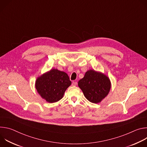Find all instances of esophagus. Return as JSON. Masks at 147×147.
I'll return each mask as SVG.
<instances>
[{
	"instance_id": "esophagus-1",
	"label": "esophagus",
	"mask_w": 147,
	"mask_h": 147,
	"mask_svg": "<svg viewBox=\"0 0 147 147\" xmlns=\"http://www.w3.org/2000/svg\"><path fill=\"white\" fill-rule=\"evenodd\" d=\"M77 82L76 81H73L72 82V86H77Z\"/></svg>"
}]
</instances>
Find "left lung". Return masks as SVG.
Segmentation results:
<instances>
[{
  "label": "left lung",
  "mask_w": 147,
  "mask_h": 147,
  "mask_svg": "<svg viewBox=\"0 0 147 147\" xmlns=\"http://www.w3.org/2000/svg\"><path fill=\"white\" fill-rule=\"evenodd\" d=\"M78 86L90 102L98 103L108 95L111 82L105 74L91 69L79 80Z\"/></svg>",
  "instance_id": "obj_1"
}]
</instances>
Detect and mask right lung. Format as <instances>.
Instances as JSON below:
<instances>
[{
    "instance_id": "obj_1",
    "label": "right lung",
    "mask_w": 147,
    "mask_h": 147,
    "mask_svg": "<svg viewBox=\"0 0 147 147\" xmlns=\"http://www.w3.org/2000/svg\"><path fill=\"white\" fill-rule=\"evenodd\" d=\"M71 84L66 73L52 69L38 77L35 86L42 98L49 103H54L63 97L66 90Z\"/></svg>"
}]
</instances>
